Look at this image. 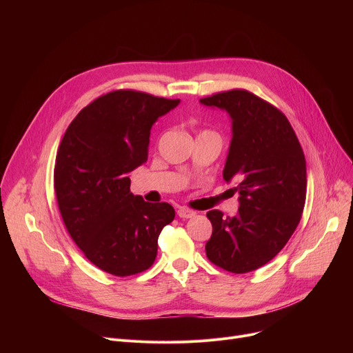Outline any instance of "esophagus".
Wrapping results in <instances>:
<instances>
[{
  "label": "esophagus",
  "mask_w": 353,
  "mask_h": 353,
  "mask_svg": "<svg viewBox=\"0 0 353 353\" xmlns=\"http://www.w3.org/2000/svg\"><path fill=\"white\" fill-rule=\"evenodd\" d=\"M196 213L193 212V210H190V209H186V208H179L177 209V216L180 217V219H190V217H193Z\"/></svg>",
  "instance_id": "obj_1"
}]
</instances>
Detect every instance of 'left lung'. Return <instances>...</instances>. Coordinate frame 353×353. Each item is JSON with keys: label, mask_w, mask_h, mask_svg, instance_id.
Here are the masks:
<instances>
[{"label": "left lung", "mask_w": 353, "mask_h": 353, "mask_svg": "<svg viewBox=\"0 0 353 353\" xmlns=\"http://www.w3.org/2000/svg\"><path fill=\"white\" fill-rule=\"evenodd\" d=\"M200 103L232 117L223 179L240 194L233 217L208 213L213 232L206 254L221 269L248 273L270 262L299 225L307 183L305 154L282 111L248 90L216 92Z\"/></svg>", "instance_id": "1"}]
</instances>
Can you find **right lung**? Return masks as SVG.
<instances>
[{
    "label": "right lung",
    "instance_id": "1",
    "mask_svg": "<svg viewBox=\"0 0 353 353\" xmlns=\"http://www.w3.org/2000/svg\"><path fill=\"white\" fill-rule=\"evenodd\" d=\"M180 100L114 90L76 116L59 145L54 192L64 226L88 261L114 276L154 263L159 234L174 219L169 203L130 192L128 173L147 161L154 121Z\"/></svg>",
    "mask_w": 353,
    "mask_h": 353
}]
</instances>
